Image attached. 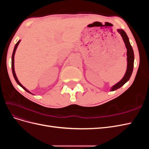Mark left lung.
I'll return each instance as SVG.
<instances>
[{"label": "left lung", "instance_id": "left-lung-1", "mask_svg": "<svg viewBox=\"0 0 149 149\" xmlns=\"http://www.w3.org/2000/svg\"><path fill=\"white\" fill-rule=\"evenodd\" d=\"M118 32L120 34V35L123 37V39L126 48H127V70H126L125 74L124 76V78L122 79L119 83L115 84L114 86L112 87L111 88V91H115V90L118 89L120 88L121 86L126 83L127 82L129 79H130V76H131V74L132 73V71H133V68H134V51L132 46L130 45V43L129 42V40L127 37V34L125 32V31L122 30V29H119L118 30Z\"/></svg>", "mask_w": 149, "mask_h": 149}]
</instances>
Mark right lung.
Here are the masks:
<instances>
[{
  "label": "right lung",
  "instance_id": "add662e5",
  "mask_svg": "<svg viewBox=\"0 0 149 149\" xmlns=\"http://www.w3.org/2000/svg\"><path fill=\"white\" fill-rule=\"evenodd\" d=\"M20 42V40H19V41L16 43L15 46V47H14V49H13V53H12V73H13V77H14V78H15V81H16V82L17 83V84H19V86H21L22 88H23L24 89H25L26 92H28V93L31 94L29 91H28L27 89H26L25 87H24L23 86H22V85L20 84V83L19 81V80H18V79H17V76H16V74H15V70H14V55H15V51H16V49H17L18 45H19V44Z\"/></svg>",
  "mask_w": 149,
  "mask_h": 149
}]
</instances>
